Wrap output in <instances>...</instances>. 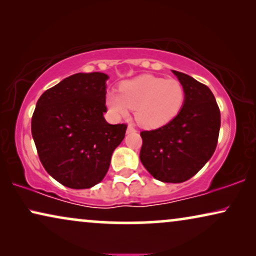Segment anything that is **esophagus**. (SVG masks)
I'll return each instance as SVG.
<instances>
[{"label":"esophagus","mask_w":256,"mask_h":256,"mask_svg":"<svg viewBox=\"0 0 256 256\" xmlns=\"http://www.w3.org/2000/svg\"><path fill=\"white\" fill-rule=\"evenodd\" d=\"M132 132H136V129L132 127V126L129 124L128 128H127V134H132Z\"/></svg>","instance_id":"obj_1"}]
</instances>
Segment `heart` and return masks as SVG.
<instances>
[{"label": "heart", "mask_w": 256, "mask_h": 256, "mask_svg": "<svg viewBox=\"0 0 256 256\" xmlns=\"http://www.w3.org/2000/svg\"><path fill=\"white\" fill-rule=\"evenodd\" d=\"M185 100V90L176 79H164L150 74L124 82L120 94L110 92L106 104L116 116L126 118L135 110V120L143 128L156 129L174 120Z\"/></svg>", "instance_id": "obj_1"}]
</instances>
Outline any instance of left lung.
Listing matches in <instances>:
<instances>
[{"label": "left lung", "instance_id": "obj_1", "mask_svg": "<svg viewBox=\"0 0 256 256\" xmlns=\"http://www.w3.org/2000/svg\"><path fill=\"white\" fill-rule=\"evenodd\" d=\"M172 73L184 87V104L169 124L141 132L140 160L156 180L182 183L194 177L214 152L220 110L208 86L185 73Z\"/></svg>", "mask_w": 256, "mask_h": 256}]
</instances>
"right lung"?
I'll return each instance as SVG.
<instances>
[{"instance_id":"add662e5","label":"right lung","mask_w":256,"mask_h":256,"mask_svg":"<svg viewBox=\"0 0 256 256\" xmlns=\"http://www.w3.org/2000/svg\"><path fill=\"white\" fill-rule=\"evenodd\" d=\"M107 74L76 73L42 94L31 120L38 156L51 177L71 188H90L110 169L127 124L104 120Z\"/></svg>"}]
</instances>
